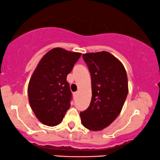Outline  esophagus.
Returning <instances> with one entry per match:
<instances>
[{"mask_svg":"<svg viewBox=\"0 0 160 160\" xmlns=\"http://www.w3.org/2000/svg\"><path fill=\"white\" fill-rule=\"evenodd\" d=\"M78 94H79V92H76L75 93H74V95H75V96H78Z\"/></svg>","mask_w":160,"mask_h":160,"instance_id":"1","label":"esophagus"}]
</instances>
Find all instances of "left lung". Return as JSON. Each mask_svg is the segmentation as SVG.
<instances>
[{"mask_svg":"<svg viewBox=\"0 0 160 160\" xmlns=\"http://www.w3.org/2000/svg\"><path fill=\"white\" fill-rule=\"evenodd\" d=\"M92 78V97L88 108L80 112L81 122L91 131H101L114 122L128 92L126 71L108 52L82 54Z\"/></svg>","mask_w":160,"mask_h":160,"instance_id":"left-lung-1","label":"left lung"}]
</instances>
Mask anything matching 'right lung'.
Listing matches in <instances>:
<instances>
[{
  "label": "right lung",
  "instance_id": "add662e5",
  "mask_svg": "<svg viewBox=\"0 0 160 160\" xmlns=\"http://www.w3.org/2000/svg\"><path fill=\"white\" fill-rule=\"evenodd\" d=\"M80 56L79 52L52 48L34 71L28 86V96L34 114L43 124H60L69 108L72 96L66 77Z\"/></svg>",
  "mask_w": 160,
  "mask_h": 160
}]
</instances>
